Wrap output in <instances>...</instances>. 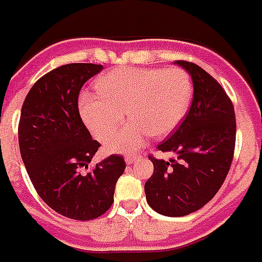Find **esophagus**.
I'll return each mask as SVG.
<instances>
[{
    "label": "esophagus",
    "instance_id": "1",
    "mask_svg": "<svg viewBox=\"0 0 262 262\" xmlns=\"http://www.w3.org/2000/svg\"><path fill=\"white\" fill-rule=\"evenodd\" d=\"M138 160H140V157H137V156H126V157H125V163H126V165H133L135 163H137Z\"/></svg>",
    "mask_w": 262,
    "mask_h": 262
}]
</instances>
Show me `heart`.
Returning a JSON list of instances; mask_svg holds the SVG:
<instances>
[{"instance_id":"obj_1","label":"heart","mask_w":262,"mask_h":262,"mask_svg":"<svg viewBox=\"0 0 262 262\" xmlns=\"http://www.w3.org/2000/svg\"><path fill=\"white\" fill-rule=\"evenodd\" d=\"M97 94L83 93V122L101 140H110L124 120H130L107 144L112 153H136L146 138H164L182 124L192 99L190 76L180 69L118 67L95 80Z\"/></svg>"}]
</instances>
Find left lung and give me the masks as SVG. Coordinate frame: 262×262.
Returning a JSON list of instances; mask_svg holds the SVG:
<instances>
[{
  "label": "left lung",
  "mask_w": 262,
  "mask_h": 262,
  "mask_svg": "<svg viewBox=\"0 0 262 262\" xmlns=\"http://www.w3.org/2000/svg\"><path fill=\"white\" fill-rule=\"evenodd\" d=\"M192 79L190 112L171 137L157 149L178 160H157L145 183L148 205L161 215L183 216L211 201L230 169L235 145L233 103L220 83L199 66L178 60Z\"/></svg>",
  "instance_id": "left-lung-1"
}]
</instances>
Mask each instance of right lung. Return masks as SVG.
<instances>
[{"instance_id": "1", "label": "right lung", "mask_w": 262, "mask_h": 262, "mask_svg": "<svg viewBox=\"0 0 262 262\" xmlns=\"http://www.w3.org/2000/svg\"><path fill=\"white\" fill-rule=\"evenodd\" d=\"M101 64L71 63L52 70L33 84L21 109L18 144L39 196L52 210L76 221L94 220L113 205L122 156L112 155L83 173L99 148L82 122L78 97Z\"/></svg>"}]
</instances>
